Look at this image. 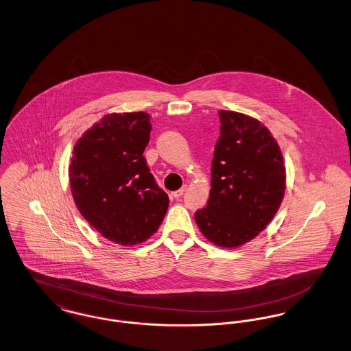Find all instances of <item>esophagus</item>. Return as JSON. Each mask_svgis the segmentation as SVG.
<instances>
[{
    "label": "esophagus",
    "mask_w": 351,
    "mask_h": 351,
    "mask_svg": "<svg viewBox=\"0 0 351 351\" xmlns=\"http://www.w3.org/2000/svg\"><path fill=\"white\" fill-rule=\"evenodd\" d=\"M185 189H186V185H184V186H182L180 189H178V191H175V192H172V193H171V196H172V197H175V199H179V197L183 195L184 192H185Z\"/></svg>",
    "instance_id": "obj_1"
}]
</instances>
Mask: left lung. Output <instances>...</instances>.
<instances>
[{
	"instance_id": "1",
	"label": "left lung",
	"mask_w": 351,
	"mask_h": 351,
	"mask_svg": "<svg viewBox=\"0 0 351 351\" xmlns=\"http://www.w3.org/2000/svg\"><path fill=\"white\" fill-rule=\"evenodd\" d=\"M218 114L210 195L195 219L212 243L235 249L263 232L279 210L285 167L276 139L262 122L232 110Z\"/></svg>"
}]
</instances>
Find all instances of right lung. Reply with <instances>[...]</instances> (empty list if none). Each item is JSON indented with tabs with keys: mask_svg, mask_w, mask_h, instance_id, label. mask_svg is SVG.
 I'll return each mask as SVG.
<instances>
[{
	"mask_svg": "<svg viewBox=\"0 0 351 351\" xmlns=\"http://www.w3.org/2000/svg\"><path fill=\"white\" fill-rule=\"evenodd\" d=\"M150 114L112 113L76 142L69 185L79 212L106 239L133 246L155 233L168 209L143 151L150 141Z\"/></svg>",
	"mask_w": 351,
	"mask_h": 351,
	"instance_id": "right-lung-1",
	"label": "right lung"
}]
</instances>
